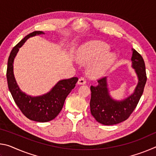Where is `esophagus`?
<instances>
[{
  "label": "esophagus",
  "mask_w": 156,
  "mask_h": 156,
  "mask_svg": "<svg viewBox=\"0 0 156 156\" xmlns=\"http://www.w3.org/2000/svg\"><path fill=\"white\" fill-rule=\"evenodd\" d=\"M78 84H86V79L84 77H80L79 78L78 81Z\"/></svg>",
  "instance_id": "1"
}]
</instances>
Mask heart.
Returning a JSON list of instances; mask_svg holds the SVG:
<instances>
[{
	"mask_svg": "<svg viewBox=\"0 0 156 156\" xmlns=\"http://www.w3.org/2000/svg\"><path fill=\"white\" fill-rule=\"evenodd\" d=\"M109 51V47L106 43L94 41L81 47L78 50V57L80 60L87 62L101 56L89 67V72L91 75L99 76L106 72L115 59L113 54H106Z\"/></svg>",
	"mask_w": 156,
	"mask_h": 156,
	"instance_id": "heart-1",
	"label": "heart"
}]
</instances>
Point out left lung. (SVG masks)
<instances>
[{
  "label": "left lung",
  "instance_id": "1",
  "mask_svg": "<svg viewBox=\"0 0 156 156\" xmlns=\"http://www.w3.org/2000/svg\"><path fill=\"white\" fill-rule=\"evenodd\" d=\"M132 67L138 77V84L134 93L127 98L118 102L109 96L106 77L98 79V84L91 86L90 109L91 115L98 122L105 125H116L127 120L136 109L144 91L147 82V73L143 58L133 49Z\"/></svg>",
  "mask_w": 156,
  "mask_h": 156
}]
</instances>
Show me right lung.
<instances>
[{"instance_id": "obj_1", "label": "right lung", "mask_w": 156, "mask_h": 156, "mask_svg": "<svg viewBox=\"0 0 156 156\" xmlns=\"http://www.w3.org/2000/svg\"><path fill=\"white\" fill-rule=\"evenodd\" d=\"M43 31H36L26 36L12 49L8 58L7 69V80L8 87L18 107L30 120L45 122L54 119L62 109L65 99L75 87L78 80L73 77L59 81L51 91L38 97H31L20 91L13 73L14 59L20 47L30 37L43 34Z\"/></svg>"}]
</instances>
